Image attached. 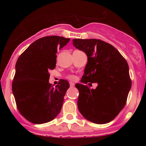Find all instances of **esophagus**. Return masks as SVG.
<instances>
[{"mask_svg": "<svg viewBox=\"0 0 146 146\" xmlns=\"http://www.w3.org/2000/svg\"><path fill=\"white\" fill-rule=\"evenodd\" d=\"M70 86H71V87L75 86V84L73 82H70Z\"/></svg>", "mask_w": 146, "mask_h": 146, "instance_id": "1", "label": "esophagus"}]
</instances>
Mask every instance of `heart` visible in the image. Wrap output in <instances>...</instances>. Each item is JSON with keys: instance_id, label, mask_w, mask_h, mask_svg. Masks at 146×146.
Instances as JSON below:
<instances>
[{"instance_id": "heart-1", "label": "heart", "mask_w": 146, "mask_h": 146, "mask_svg": "<svg viewBox=\"0 0 146 146\" xmlns=\"http://www.w3.org/2000/svg\"><path fill=\"white\" fill-rule=\"evenodd\" d=\"M68 78L70 79V80H74V79H75V76H74V75H68Z\"/></svg>"}]
</instances>
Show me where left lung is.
Here are the masks:
<instances>
[{"instance_id": "8db88e82", "label": "left lung", "mask_w": 146, "mask_h": 146, "mask_svg": "<svg viewBox=\"0 0 146 146\" xmlns=\"http://www.w3.org/2000/svg\"><path fill=\"white\" fill-rule=\"evenodd\" d=\"M73 44L88 57L81 83L75 84L79 111L93 123H109L125 106L131 88L128 63L113 46L101 40L73 39ZM88 82L98 86L90 90L83 85Z\"/></svg>"}]
</instances>
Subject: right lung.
Returning a JSON list of instances; mask_svg holds the SVG:
<instances>
[{"label": "right lung", "instance_id": "obj_1", "mask_svg": "<svg viewBox=\"0 0 146 146\" xmlns=\"http://www.w3.org/2000/svg\"><path fill=\"white\" fill-rule=\"evenodd\" d=\"M69 40L57 36L43 37L30 44L16 62L13 95L20 113L31 123L51 121L62 109L69 83L61 80L53 87L48 82V71L56 68L58 48Z\"/></svg>", "mask_w": 146, "mask_h": 146}]
</instances>
